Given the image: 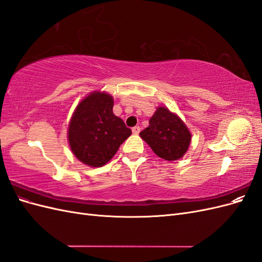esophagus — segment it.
Here are the masks:
<instances>
[{
	"mask_svg": "<svg viewBox=\"0 0 262 262\" xmlns=\"http://www.w3.org/2000/svg\"><path fill=\"white\" fill-rule=\"evenodd\" d=\"M140 131H141V128H140L139 125H136V126H133V128H132V132H133L134 134H139Z\"/></svg>",
	"mask_w": 262,
	"mask_h": 262,
	"instance_id": "34e87169",
	"label": "esophagus"
}]
</instances>
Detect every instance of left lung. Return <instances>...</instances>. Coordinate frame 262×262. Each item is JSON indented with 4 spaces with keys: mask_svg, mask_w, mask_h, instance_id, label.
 <instances>
[{
    "mask_svg": "<svg viewBox=\"0 0 262 262\" xmlns=\"http://www.w3.org/2000/svg\"><path fill=\"white\" fill-rule=\"evenodd\" d=\"M148 122L140 137L157 156L166 161H177L186 154L191 133L176 114L166 107H158Z\"/></svg>",
    "mask_w": 262,
    "mask_h": 262,
    "instance_id": "8db88e82",
    "label": "left lung"
}]
</instances>
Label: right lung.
<instances>
[{
    "mask_svg": "<svg viewBox=\"0 0 262 262\" xmlns=\"http://www.w3.org/2000/svg\"><path fill=\"white\" fill-rule=\"evenodd\" d=\"M114 98L93 92L77 105L68 130L70 147L78 161L91 167L107 164L131 136L121 118L113 112Z\"/></svg>",
    "mask_w": 262,
    "mask_h": 262,
    "instance_id": "obj_1",
    "label": "right lung"
}]
</instances>
